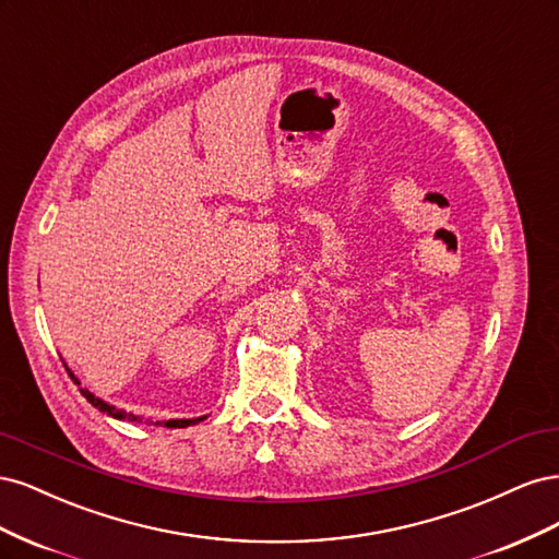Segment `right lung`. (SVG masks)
Instances as JSON below:
<instances>
[{"label": "right lung", "mask_w": 559, "mask_h": 559, "mask_svg": "<svg viewBox=\"0 0 559 559\" xmlns=\"http://www.w3.org/2000/svg\"><path fill=\"white\" fill-rule=\"evenodd\" d=\"M64 368H67V364H64ZM67 373L72 376V380H74V384H79V392L86 396V401L91 403V405H95V408L99 411V413H107L109 417H116V419H128V421H142V417L140 415H132V413H126V411H121V408H116V405H111V403H107V401H103V399H97L93 392H88L86 386H81V382L76 380V376L72 373L70 368H67ZM205 417H198V419H167L163 427H167V429H183V427H189V425H195V421H202ZM148 421V419H146ZM156 425H160V421H156Z\"/></svg>", "instance_id": "obj_1"}]
</instances>
